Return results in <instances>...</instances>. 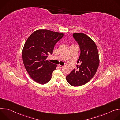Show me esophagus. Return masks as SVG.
<instances>
[{
  "label": "esophagus",
  "mask_w": 120,
  "mask_h": 120,
  "mask_svg": "<svg viewBox=\"0 0 120 120\" xmlns=\"http://www.w3.org/2000/svg\"><path fill=\"white\" fill-rule=\"evenodd\" d=\"M58 66H59V67L60 68H63V67H64L63 66H62V65H60V64L58 65Z\"/></svg>",
  "instance_id": "1"
}]
</instances>
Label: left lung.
I'll list each match as a JSON object with an SVG mask.
<instances>
[{"instance_id": "left-lung-1", "label": "left lung", "mask_w": 120, "mask_h": 120, "mask_svg": "<svg viewBox=\"0 0 120 120\" xmlns=\"http://www.w3.org/2000/svg\"><path fill=\"white\" fill-rule=\"evenodd\" d=\"M73 37L79 46L81 54L77 61V70H72L66 79L70 85L78 87L87 83L94 76L100 59L96 45L91 38L83 33H74Z\"/></svg>"}]
</instances>
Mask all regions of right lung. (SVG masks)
<instances>
[{"label": "right lung", "mask_w": 120, "mask_h": 120, "mask_svg": "<svg viewBox=\"0 0 120 120\" xmlns=\"http://www.w3.org/2000/svg\"><path fill=\"white\" fill-rule=\"evenodd\" d=\"M63 35V33L40 29L33 32L26 41L22 53L23 61L36 82L44 84L50 80L57 65L47 60V55L52 54L55 45Z\"/></svg>", "instance_id": "right-lung-1"}]
</instances>
